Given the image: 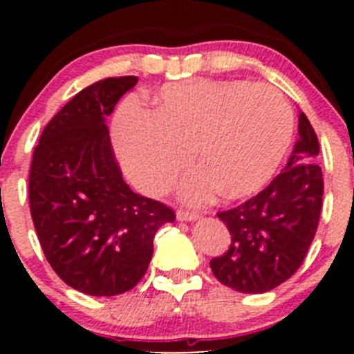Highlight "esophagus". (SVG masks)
<instances>
[{"label":"esophagus","instance_id":"obj_1","mask_svg":"<svg viewBox=\"0 0 354 354\" xmlns=\"http://www.w3.org/2000/svg\"><path fill=\"white\" fill-rule=\"evenodd\" d=\"M176 217H178V221H195L198 216H197V214H195V212H190V210L178 209Z\"/></svg>","mask_w":354,"mask_h":354}]
</instances>
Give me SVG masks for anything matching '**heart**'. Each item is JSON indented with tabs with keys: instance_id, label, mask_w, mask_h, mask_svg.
<instances>
[{
	"instance_id": "heart-1",
	"label": "heart",
	"mask_w": 354,
	"mask_h": 354,
	"mask_svg": "<svg viewBox=\"0 0 354 354\" xmlns=\"http://www.w3.org/2000/svg\"><path fill=\"white\" fill-rule=\"evenodd\" d=\"M295 114L277 88L246 80H195L160 88L154 109L128 106L118 114L114 142L138 188L160 195L194 151L200 167L181 195L194 203L224 192L243 198L262 190L283 164Z\"/></svg>"
}]
</instances>
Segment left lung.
Returning a JSON list of instances; mask_svg holds the SVG:
<instances>
[{
	"label": "left lung",
	"instance_id": "left-lung-1",
	"mask_svg": "<svg viewBox=\"0 0 354 354\" xmlns=\"http://www.w3.org/2000/svg\"><path fill=\"white\" fill-rule=\"evenodd\" d=\"M295 149L269 187L234 209L217 212L227 226L226 253L210 260L221 284L240 292H267L288 281L305 260L322 209L324 178L315 162L319 138L299 113Z\"/></svg>",
	"mask_w": 354,
	"mask_h": 354
}]
</instances>
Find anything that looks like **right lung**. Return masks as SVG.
Here are the masks:
<instances>
[{"label":"right lung","mask_w":354,"mask_h":354,"mask_svg":"<svg viewBox=\"0 0 354 354\" xmlns=\"http://www.w3.org/2000/svg\"><path fill=\"white\" fill-rule=\"evenodd\" d=\"M137 77L104 78L46 124L32 156L28 202L49 266L77 291L114 296L144 277L154 236L174 210L124 183L104 118Z\"/></svg>","instance_id":"right-lung-1"}]
</instances>
